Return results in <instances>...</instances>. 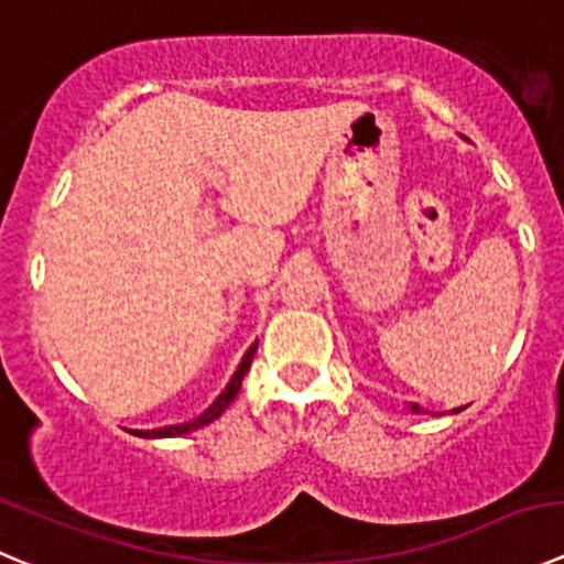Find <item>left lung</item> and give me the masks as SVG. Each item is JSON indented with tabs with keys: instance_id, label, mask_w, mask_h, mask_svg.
<instances>
[{
	"instance_id": "left-lung-1",
	"label": "left lung",
	"mask_w": 564,
	"mask_h": 564,
	"mask_svg": "<svg viewBox=\"0 0 564 564\" xmlns=\"http://www.w3.org/2000/svg\"><path fill=\"white\" fill-rule=\"evenodd\" d=\"M411 411H414V414H420V411H425V409H420V405H416V403H414V405H411ZM453 411H455V414H458V411H460V409H453Z\"/></svg>"
}]
</instances>
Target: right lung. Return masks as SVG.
Returning a JSON list of instances; mask_svg holds the SVG:
<instances>
[{
    "mask_svg": "<svg viewBox=\"0 0 564 564\" xmlns=\"http://www.w3.org/2000/svg\"><path fill=\"white\" fill-rule=\"evenodd\" d=\"M254 350H258V343H254L252 348H249L247 354H243L241 365H238L236 376L230 378V383H227V387H225V392H221L219 398L214 400V405H208V409H205L203 414L197 416V420H192V422H183V425H166V427H155V431H133V436H142V438H172V436H183V433L199 431V427H205V425H210V422H214V420H219V416L225 414V409H227V405H230L232 400H236L238 389H241V381H243V376H247V372H249V365H252V356H254Z\"/></svg>",
    "mask_w": 564,
    "mask_h": 564,
    "instance_id": "obj_1",
    "label": "right lung"
}]
</instances>
